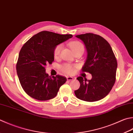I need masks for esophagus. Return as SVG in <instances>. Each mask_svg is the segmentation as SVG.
<instances>
[{"label":"esophagus","mask_w":133,"mask_h":133,"mask_svg":"<svg viewBox=\"0 0 133 133\" xmlns=\"http://www.w3.org/2000/svg\"><path fill=\"white\" fill-rule=\"evenodd\" d=\"M66 79H67V80L68 81H72V80L74 79V77H71V76H67L66 77Z\"/></svg>","instance_id":"obj_1"}]
</instances>
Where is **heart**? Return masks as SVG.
Listing matches in <instances>:
<instances>
[{"label": "heart", "mask_w": 133, "mask_h": 133, "mask_svg": "<svg viewBox=\"0 0 133 133\" xmlns=\"http://www.w3.org/2000/svg\"><path fill=\"white\" fill-rule=\"evenodd\" d=\"M69 46L72 49L73 52L79 50H83V44L79 42H72L69 44ZM62 49V45L59 44L55 47L54 50V56L55 57H59ZM62 71L65 73L67 74H72L75 72V66H72V65L69 64H65L63 65L61 67Z\"/></svg>", "instance_id": "b5f03b06"}]
</instances>
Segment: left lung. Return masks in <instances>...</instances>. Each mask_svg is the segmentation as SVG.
<instances>
[{"label":"left lung","mask_w":133,"mask_h":133,"mask_svg":"<svg viewBox=\"0 0 133 133\" xmlns=\"http://www.w3.org/2000/svg\"><path fill=\"white\" fill-rule=\"evenodd\" d=\"M76 37L83 42L87 52L82 71L89 72L92 78L77 77L81 86L75 91V96L83 101H98L109 94L115 83L116 57L108 42L101 36L89 33Z\"/></svg>","instance_id":"left-lung-1"}]
</instances>
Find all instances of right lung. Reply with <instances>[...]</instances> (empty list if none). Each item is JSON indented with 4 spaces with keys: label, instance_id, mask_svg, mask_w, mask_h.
Segmentation results:
<instances>
[{
    "label": "right lung",
    "instance_id": "add662e5",
    "mask_svg": "<svg viewBox=\"0 0 133 133\" xmlns=\"http://www.w3.org/2000/svg\"><path fill=\"white\" fill-rule=\"evenodd\" d=\"M73 36L42 31L29 39L19 51L16 69L19 81L25 92L34 98L46 101L57 96L66 77H51L45 66L54 61V50L57 45Z\"/></svg>",
    "mask_w": 133,
    "mask_h": 133
}]
</instances>
